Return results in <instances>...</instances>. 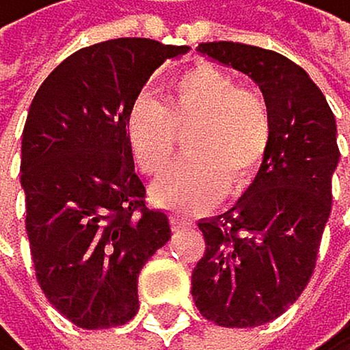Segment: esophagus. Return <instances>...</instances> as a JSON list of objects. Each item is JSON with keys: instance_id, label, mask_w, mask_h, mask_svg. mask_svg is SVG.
Returning <instances> with one entry per match:
<instances>
[{"instance_id": "esophagus-1", "label": "esophagus", "mask_w": 350, "mask_h": 350, "mask_svg": "<svg viewBox=\"0 0 350 350\" xmlns=\"http://www.w3.org/2000/svg\"><path fill=\"white\" fill-rule=\"evenodd\" d=\"M195 220L192 217H185V215H174V227L176 229H185V227H192Z\"/></svg>"}]
</instances>
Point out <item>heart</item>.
<instances>
[{
    "label": "heart",
    "instance_id": "heart-1",
    "mask_svg": "<svg viewBox=\"0 0 350 350\" xmlns=\"http://www.w3.org/2000/svg\"><path fill=\"white\" fill-rule=\"evenodd\" d=\"M187 155L153 190L158 204L178 213H202L222 197L243 192L261 170L273 139V119L261 94L241 89L215 66H195L176 75L160 105L139 103L128 116V146L148 176H163L174 163L178 137Z\"/></svg>",
    "mask_w": 350,
    "mask_h": 350
}]
</instances>
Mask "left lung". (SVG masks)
I'll use <instances>...</instances> for the list:
<instances>
[{"label": "left lung", "instance_id": "left-lung-1", "mask_svg": "<svg viewBox=\"0 0 350 350\" xmlns=\"http://www.w3.org/2000/svg\"><path fill=\"white\" fill-rule=\"evenodd\" d=\"M204 57L245 72L271 109L273 139L259 174L227 213L199 220L206 252L192 271L202 317L254 328L286 312L310 282L332 208L337 123L291 59L243 43H202Z\"/></svg>", "mask_w": 350, "mask_h": 350}]
</instances>
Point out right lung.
Masks as SVG:
<instances>
[{
	"mask_svg": "<svg viewBox=\"0 0 350 350\" xmlns=\"http://www.w3.org/2000/svg\"><path fill=\"white\" fill-rule=\"evenodd\" d=\"M187 50L151 38L82 47L31 100L20 163L31 261L50 305L84 330L137 314L139 271L172 238L167 213L144 204L126 126L148 77Z\"/></svg>",
	"mask_w": 350,
	"mask_h": 350,
	"instance_id": "obj_1",
	"label": "right lung"
}]
</instances>
